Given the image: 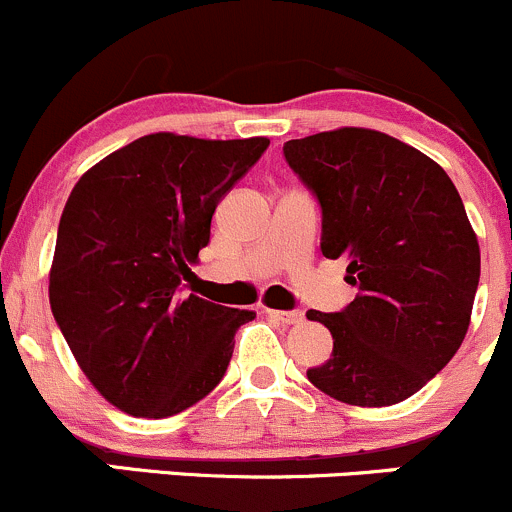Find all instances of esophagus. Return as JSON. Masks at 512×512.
<instances>
[{"mask_svg": "<svg viewBox=\"0 0 512 512\" xmlns=\"http://www.w3.org/2000/svg\"><path fill=\"white\" fill-rule=\"evenodd\" d=\"M268 318L278 323H286V326H296V323L303 321V313L301 311H276V308H266Z\"/></svg>", "mask_w": 512, "mask_h": 512, "instance_id": "esophagus-1", "label": "esophagus"}]
</instances>
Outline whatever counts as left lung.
Listing matches in <instances>:
<instances>
[{
  "label": "left lung",
  "instance_id": "left-lung-1",
  "mask_svg": "<svg viewBox=\"0 0 512 512\" xmlns=\"http://www.w3.org/2000/svg\"><path fill=\"white\" fill-rule=\"evenodd\" d=\"M283 156L321 204L323 256L346 258L358 288L343 311L306 313L333 336L308 381L348 406L406 401L470 326L480 249L458 189L426 154L361 126L291 139Z\"/></svg>",
  "mask_w": 512,
  "mask_h": 512
}]
</instances>
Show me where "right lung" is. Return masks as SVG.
<instances>
[{"label": "right lung", "instance_id": "right-lung-1", "mask_svg": "<svg viewBox=\"0 0 512 512\" xmlns=\"http://www.w3.org/2000/svg\"><path fill=\"white\" fill-rule=\"evenodd\" d=\"M266 136H141L77 181L49 271L52 313L91 386L119 411L166 418L209 396L254 311L181 293L221 196Z\"/></svg>", "mask_w": 512, "mask_h": 512}]
</instances>
